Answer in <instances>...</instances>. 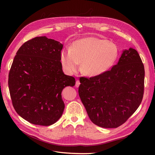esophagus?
<instances>
[{"label":"esophagus","mask_w":155,"mask_h":155,"mask_svg":"<svg viewBox=\"0 0 155 155\" xmlns=\"http://www.w3.org/2000/svg\"><path fill=\"white\" fill-rule=\"evenodd\" d=\"M79 85H80V83H79V81L77 80L76 82V85H75V86H76V87H78L79 86Z\"/></svg>","instance_id":"esophagus-1"}]
</instances>
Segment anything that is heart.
I'll use <instances>...</instances> for the list:
<instances>
[{"instance_id":"b5f03b06","label":"heart","mask_w":155,"mask_h":155,"mask_svg":"<svg viewBox=\"0 0 155 155\" xmlns=\"http://www.w3.org/2000/svg\"><path fill=\"white\" fill-rule=\"evenodd\" d=\"M117 46L106 39L87 37L74 41L70 50H63L61 61L68 73L77 72L81 63L83 72L97 76L107 72L117 59Z\"/></svg>"}]
</instances>
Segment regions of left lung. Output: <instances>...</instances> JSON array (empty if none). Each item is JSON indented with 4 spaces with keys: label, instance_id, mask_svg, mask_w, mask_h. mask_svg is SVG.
I'll return each instance as SVG.
<instances>
[{
    "label": "left lung",
    "instance_id": "8db88e82",
    "mask_svg": "<svg viewBox=\"0 0 155 155\" xmlns=\"http://www.w3.org/2000/svg\"><path fill=\"white\" fill-rule=\"evenodd\" d=\"M144 76L140 55L129 48L124 51L118 64L110 70L79 79V96L92 122L104 128L124 124L142 101Z\"/></svg>",
    "mask_w": 155,
    "mask_h": 155
}]
</instances>
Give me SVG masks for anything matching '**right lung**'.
I'll use <instances>...</instances> for the list:
<instances>
[{
    "instance_id": "right-lung-1",
    "label": "right lung",
    "mask_w": 155,
    "mask_h": 155,
    "mask_svg": "<svg viewBox=\"0 0 155 155\" xmlns=\"http://www.w3.org/2000/svg\"><path fill=\"white\" fill-rule=\"evenodd\" d=\"M62 48L57 41L36 37L25 42L14 58L8 76L12 104L17 113L32 124L55 123L64 109L63 89L76 83L63 72Z\"/></svg>"
}]
</instances>
